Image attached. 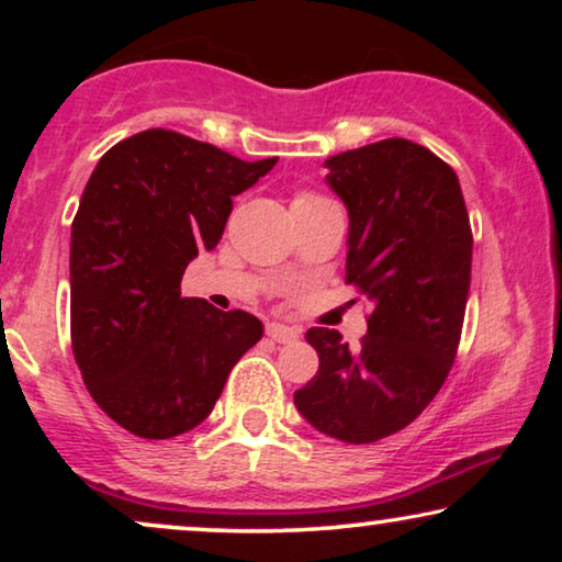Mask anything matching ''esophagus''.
Segmentation results:
<instances>
[{
	"instance_id": "1",
	"label": "esophagus",
	"mask_w": 562,
	"mask_h": 562,
	"mask_svg": "<svg viewBox=\"0 0 562 562\" xmlns=\"http://www.w3.org/2000/svg\"><path fill=\"white\" fill-rule=\"evenodd\" d=\"M266 335L276 342H294L299 337V329L289 327V325H281V322H271V325L266 327Z\"/></svg>"
}]
</instances>
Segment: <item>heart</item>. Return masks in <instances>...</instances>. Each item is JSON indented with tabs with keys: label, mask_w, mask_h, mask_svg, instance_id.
<instances>
[{
	"label": "heart",
	"mask_w": 562,
	"mask_h": 562,
	"mask_svg": "<svg viewBox=\"0 0 562 562\" xmlns=\"http://www.w3.org/2000/svg\"><path fill=\"white\" fill-rule=\"evenodd\" d=\"M306 199H319V196H314V194H299L296 202H306Z\"/></svg>",
	"instance_id": "1"
}]
</instances>
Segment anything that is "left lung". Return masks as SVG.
Segmentation results:
<instances>
[{
	"mask_svg": "<svg viewBox=\"0 0 562 562\" xmlns=\"http://www.w3.org/2000/svg\"><path fill=\"white\" fill-rule=\"evenodd\" d=\"M325 168L350 217L345 283L373 312L358 350L337 329L306 333L319 371L294 404L322 435L366 445L412 425L448 379L471 289V220L456 171L404 137Z\"/></svg>",
	"mask_w": 562,
	"mask_h": 562,
	"instance_id": "obj_1",
	"label": "left lung"
}]
</instances>
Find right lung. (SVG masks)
<instances>
[{
	"instance_id": "add662e5",
	"label": "right lung",
	"mask_w": 562,
	"mask_h": 562,
	"mask_svg": "<svg viewBox=\"0 0 562 562\" xmlns=\"http://www.w3.org/2000/svg\"><path fill=\"white\" fill-rule=\"evenodd\" d=\"M273 166L160 127L99 158L71 225V345L91 398L127 432L194 429L263 337L248 312L181 296V276Z\"/></svg>"
}]
</instances>
